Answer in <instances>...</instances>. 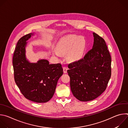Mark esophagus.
<instances>
[{
    "mask_svg": "<svg viewBox=\"0 0 128 128\" xmlns=\"http://www.w3.org/2000/svg\"><path fill=\"white\" fill-rule=\"evenodd\" d=\"M63 72L64 74H66V73H67V67H63Z\"/></svg>",
    "mask_w": 128,
    "mask_h": 128,
    "instance_id": "esophagus-1",
    "label": "esophagus"
}]
</instances>
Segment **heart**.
<instances>
[{"mask_svg":"<svg viewBox=\"0 0 128 128\" xmlns=\"http://www.w3.org/2000/svg\"><path fill=\"white\" fill-rule=\"evenodd\" d=\"M86 45V40L83 36L69 35L60 40L57 46V50L52 51V54L58 58L61 54H66L67 58L74 62L79 60L82 56Z\"/></svg>","mask_w":128,"mask_h":128,"instance_id":"1","label":"heart"}]
</instances>
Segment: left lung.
<instances>
[{"label":"left lung","mask_w":128,"mask_h":128,"mask_svg":"<svg viewBox=\"0 0 128 128\" xmlns=\"http://www.w3.org/2000/svg\"><path fill=\"white\" fill-rule=\"evenodd\" d=\"M94 44L84 57L70 63V88L80 101L93 100L106 90L112 74V59L104 40L93 33Z\"/></svg>","instance_id":"obj_1"}]
</instances>
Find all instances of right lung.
<instances>
[{"label":"right lung","mask_w":128,"mask_h":128,"mask_svg":"<svg viewBox=\"0 0 128 128\" xmlns=\"http://www.w3.org/2000/svg\"><path fill=\"white\" fill-rule=\"evenodd\" d=\"M33 35L29 33L23 36L16 44L12 58L14 78L26 99L36 103H45L53 96L63 71L60 63L50 64L44 59L33 63L26 59V42Z\"/></svg>","instance_id":"1"}]
</instances>
